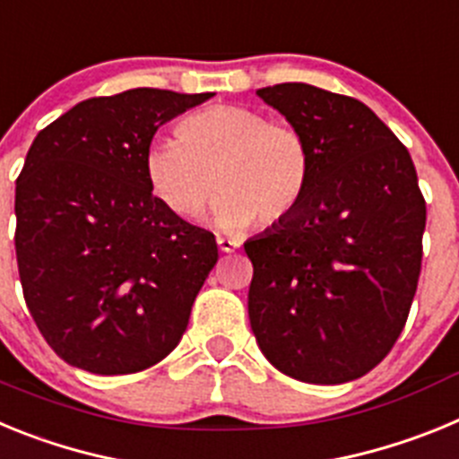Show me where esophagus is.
I'll list each match as a JSON object with an SVG mask.
<instances>
[{
    "mask_svg": "<svg viewBox=\"0 0 459 459\" xmlns=\"http://www.w3.org/2000/svg\"><path fill=\"white\" fill-rule=\"evenodd\" d=\"M241 243L234 241V238H225V237H218V248L222 250V253H234V250L238 248Z\"/></svg>",
    "mask_w": 459,
    "mask_h": 459,
    "instance_id": "34e87169",
    "label": "esophagus"
}]
</instances>
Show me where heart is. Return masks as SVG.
<instances>
[{
  "instance_id": "b5f03b06",
  "label": "heart",
  "mask_w": 459,
  "mask_h": 459,
  "mask_svg": "<svg viewBox=\"0 0 459 459\" xmlns=\"http://www.w3.org/2000/svg\"><path fill=\"white\" fill-rule=\"evenodd\" d=\"M177 133L181 142H153L144 153L149 186L174 216H197L216 186L211 218L222 232H241L253 221H285L306 197L312 156L291 124L218 105L186 117Z\"/></svg>"
}]
</instances>
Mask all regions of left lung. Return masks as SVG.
Masks as SVG:
<instances>
[{
    "label": "left lung",
    "mask_w": 459,
    "mask_h": 459,
    "mask_svg": "<svg viewBox=\"0 0 459 459\" xmlns=\"http://www.w3.org/2000/svg\"><path fill=\"white\" fill-rule=\"evenodd\" d=\"M257 96L303 133L306 197L246 241L250 328L271 366L344 384L379 366L403 333L423 259L425 200L407 147L360 100L285 82Z\"/></svg>",
    "instance_id": "1"
}]
</instances>
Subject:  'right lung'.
<instances>
[{
    "mask_svg": "<svg viewBox=\"0 0 459 459\" xmlns=\"http://www.w3.org/2000/svg\"><path fill=\"white\" fill-rule=\"evenodd\" d=\"M211 96L140 87L89 99L31 142L15 181V257L31 317L68 366L131 375L179 344L218 246L153 195L144 153L165 121Z\"/></svg>",
    "mask_w": 459,
    "mask_h": 459,
    "instance_id": "1",
    "label": "right lung"
}]
</instances>
